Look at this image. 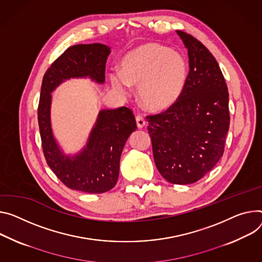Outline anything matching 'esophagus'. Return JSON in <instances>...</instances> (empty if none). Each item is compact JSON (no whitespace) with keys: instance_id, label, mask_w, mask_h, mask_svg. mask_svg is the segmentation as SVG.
<instances>
[{"instance_id":"obj_1","label":"esophagus","mask_w":262,"mask_h":262,"mask_svg":"<svg viewBox=\"0 0 262 262\" xmlns=\"http://www.w3.org/2000/svg\"><path fill=\"white\" fill-rule=\"evenodd\" d=\"M136 122H137V126L139 127V128H142V127H144L145 126V120H144V118L142 117L141 115H137L136 116Z\"/></svg>"}]
</instances>
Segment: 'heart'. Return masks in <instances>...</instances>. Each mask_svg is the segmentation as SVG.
<instances>
[{
  "label": "heart",
  "instance_id": "b5f03b06",
  "mask_svg": "<svg viewBox=\"0 0 262 262\" xmlns=\"http://www.w3.org/2000/svg\"><path fill=\"white\" fill-rule=\"evenodd\" d=\"M121 66L122 71H111L112 85L123 94L129 84L139 85L141 103L155 112L168 108L180 99L189 75V64L181 53L156 42L137 47L123 57Z\"/></svg>",
  "mask_w": 262,
  "mask_h": 262
}]
</instances>
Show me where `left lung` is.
<instances>
[{
	"label": "left lung",
	"instance_id": "1",
	"mask_svg": "<svg viewBox=\"0 0 262 262\" xmlns=\"http://www.w3.org/2000/svg\"><path fill=\"white\" fill-rule=\"evenodd\" d=\"M188 50L189 75L180 99L146 116L154 160L162 177L172 184L201 180L225 151L230 125L229 92L222 70L206 47L178 30Z\"/></svg>",
	"mask_w": 262,
	"mask_h": 262
}]
</instances>
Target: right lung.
I'll list each match as a JSON object with an SVG mask.
<instances>
[{
  "label": "right lung",
  "instance_id": "add662e5",
  "mask_svg": "<svg viewBox=\"0 0 262 262\" xmlns=\"http://www.w3.org/2000/svg\"><path fill=\"white\" fill-rule=\"evenodd\" d=\"M110 53V47L102 43L69 47L46 71L40 89L37 119L47 164L68 188L86 193H103L116 185L122 149L137 128L135 116L125 106L101 111L86 147L74 157H68L61 152L52 135L51 92L71 77H90L103 83Z\"/></svg>",
  "mask_w": 262,
  "mask_h": 262
}]
</instances>
